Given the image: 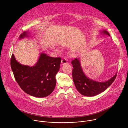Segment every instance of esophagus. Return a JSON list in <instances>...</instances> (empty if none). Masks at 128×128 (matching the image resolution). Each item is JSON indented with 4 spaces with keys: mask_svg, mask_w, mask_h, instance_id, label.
Listing matches in <instances>:
<instances>
[{
    "mask_svg": "<svg viewBox=\"0 0 128 128\" xmlns=\"http://www.w3.org/2000/svg\"><path fill=\"white\" fill-rule=\"evenodd\" d=\"M68 63L67 60L65 59V58H63V59H62V61H61V64L62 65H64V64H67Z\"/></svg>",
    "mask_w": 128,
    "mask_h": 128,
    "instance_id": "34e87169",
    "label": "esophagus"
}]
</instances>
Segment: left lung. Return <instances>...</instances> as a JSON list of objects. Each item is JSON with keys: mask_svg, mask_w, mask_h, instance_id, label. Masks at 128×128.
I'll use <instances>...</instances> for the list:
<instances>
[{"mask_svg": "<svg viewBox=\"0 0 128 128\" xmlns=\"http://www.w3.org/2000/svg\"><path fill=\"white\" fill-rule=\"evenodd\" d=\"M110 36L109 33L103 30L101 32ZM72 78L78 90L82 95L88 97L94 96L104 92L115 80L116 74L110 80L103 82H96L86 77L82 70L79 59L72 60Z\"/></svg>", "mask_w": 128, "mask_h": 128, "instance_id": "8db88e82", "label": "left lung"}]
</instances>
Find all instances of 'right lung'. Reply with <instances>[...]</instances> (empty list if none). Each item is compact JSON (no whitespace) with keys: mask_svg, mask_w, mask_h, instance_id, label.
<instances>
[{"mask_svg":"<svg viewBox=\"0 0 128 128\" xmlns=\"http://www.w3.org/2000/svg\"><path fill=\"white\" fill-rule=\"evenodd\" d=\"M27 36V32H24L19 38ZM61 62L60 57H51L42 53L37 63L30 67L19 63L12 54L10 66L16 82L24 92L31 96L42 98L50 95L54 89L56 75Z\"/></svg>","mask_w":128,"mask_h":128,"instance_id":"add662e5","label":"right lung"}]
</instances>
